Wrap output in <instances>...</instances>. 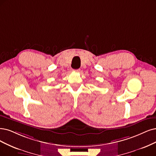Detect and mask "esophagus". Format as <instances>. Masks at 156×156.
Wrapping results in <instances>:
<instances>
[{
  "instance_id": "34e87169",
  "label": "esophagus",
  "mask_w": 156,
  "mask_h": 156,
  "mask_svg": "<svg viewBox=\"0 0 156 156\" xmlns=\"http://www.w3.org/2000/svg\"><path fill=\"white\" fill-rule=\"evenodd\" d=\"M74 71H76V72H80V69H76V70H73Z\"/></svg>"
}]
</instances>
